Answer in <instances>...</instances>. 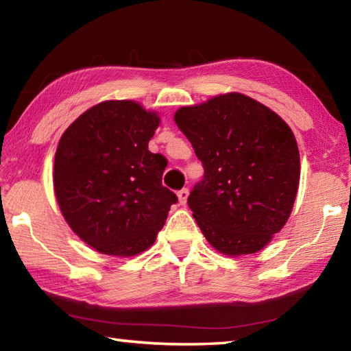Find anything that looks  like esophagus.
Wrapping results in <instances>:
<instances>
[{
	"instance_id": "obj_1",
	"label": "esophagus",
	"mask_w": 351,
	"mask_h": 351,
	"mask_svg": "<svg viewBox=\"0 0 351 351\" xmlns=\"http://www.w3.org/2000/svg\"><path fill=\"white\" fill-rule=\"evenodd\" d=\"M187 198H189V189H181L180 192H178V199H180V203L186 204Z\"/></svg>"
}]
</instances>
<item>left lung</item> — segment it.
Returning <instances> with one entry per match:
<instances>
[{
  "label": "left lung",
  "mask_w": 351,
  "mask_h": 351,
  "mask_svg": "<svg viewBox=\"0 0 351 351\" xmlns=\"http://www.w3.org/2000/svg\"><path fill=\"white\" fill-rule=\"evenodd\" d=\"M175 122L204 167L187 204L206 240L229 257L261 251L287 224L299 189L288 123L240 93L182 106Z\"/></svg>",
  "instance_id": "1"
}]
</instances>
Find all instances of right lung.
I'll use <instances>...</instances> for the list:
<instances>
[{
	"label": "right lung",
	"mask_w": 351,
	"mask_h": 351,
	"mask_svg": "<svg viewBox=\"0 0 351 351\" xmlns=\"http://www.w3.org/2000/svg\"><path fill=\"white\" fill-rule=\"evenodd\" d=\"M161 123L134 100H105L58 141L54 192L69 228L100 254L133 257L150 247L176 195L162 186L167 159L148 150Z\"/></svg>",
	"instance_id": "1"
}]
</instances>
